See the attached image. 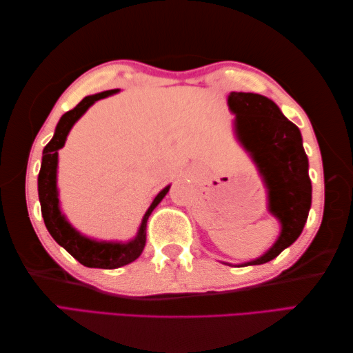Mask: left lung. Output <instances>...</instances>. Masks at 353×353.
Listing matches in <instances>:
<instances>
[{"label": "left lung", "mask_w": 353, "mask_h": 353, "mask_svg": "<svg viewBox=\"0 0 353 353\" xmlns=\"http://www.w3.org/2000/svg\"><path fill=\"white\" fill-rule=\"evenodd\" d=\"M228 104L235 114V132L264 176L268 209L282 224L281 235L265 254L245 262L259 265L274 259L302 234L311 208V179L302 134L296 124L264 95L230 92Z\"/></svg>", "instance_id": "1"}]
</instances>
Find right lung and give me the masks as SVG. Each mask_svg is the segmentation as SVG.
I'll return each instance as SVG.
<instances>
[{
  "instance_id": "add662e5",
  "label": "right lung",
  "mask_w": 353,
  "mask_h": 353,
  "mask_svg": "<svg viewBox=\"0 0 353 353\" xmlns=\"http://www.w3.org/2000/svg\"><path fill=\"white\" fill-rule=\"evenodd\" d=\"M118 92V89L112 91H104L95 95L85 97L76 108L66 112L59 119L54 137L43 148L42 153V165L37 177V191H39L41 211L43 216V223L47 226L50 235L56 239L59 245L68 252L71 256L76 258L80 264L91 268H118L130 264L145 247L147 239V220L153 209L161 203V200L167 196L170 191V185L157 194L152 205L147 209V212L142 219L138 235L129 243H108V241H95V239L86 238L74 229L71 224L66 221L63 214L59 208V194H57V157L59 150L65 145L66 137L71 130V127L76 124L77 119L85 114V112L92 106L95 101Z\"/></svg>"
}]
</instances>
